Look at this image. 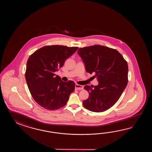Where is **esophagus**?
Returning <instances> with one entry per match:
<instances>
[{"mask_svg":"<svg viewBox=\"0 0 152 152\" xmlns=\"http://www.w3.org/2000/svg\"><path fill=\"white\" fill-rule=\"evenodd\" d=\"M75 89L76 90H83L84 89V87L82 85H78V84H75Z\"/></svg>","mask_w":152,"mask_h":152,"instance_id":"34e87169","label":"esophagus"}]
</instances>
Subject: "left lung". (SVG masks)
<instances>
[{"instance_id": "1", "label": "left lung", "mask_w": 152, "mask_h": 152, "mask_svg": "<svg viewBox=\"0 0 152 152\" xmlns=\"http://www.w3.org/2000/svg\"><path fill=\"white\" fill-rule=\"evenodd\" d=\"M77 54L86 71L94 73L98 81L94 87L85 86L90 96L83 102L84 107L96 113L108 110L119 99L127 85V62L117 50L102 45L80 48Z\"/></svg>"}]
</instances>
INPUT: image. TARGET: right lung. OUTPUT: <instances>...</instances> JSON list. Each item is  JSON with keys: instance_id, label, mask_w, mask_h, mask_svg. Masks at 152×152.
Returning <instances> with one entry per match:
<instances>
[{"instance_id": "1", "label": "right lung", "mask_w": 152, "mask_h": 152, "mask_svg": "<svg viewBox=\"0 0 152 152\" xmlns=\"http://www.w3.org/2000/svg\"><path fill=\"white\" fill-rule=\"evenodd\" d=\"M77 47L64 45L43 47L30 55L26 63V81L36 102L47 110L64 107L75 84L64 82L54 72L64 65L65 60L77 50Z\"/></svg>"}]
</instances>
